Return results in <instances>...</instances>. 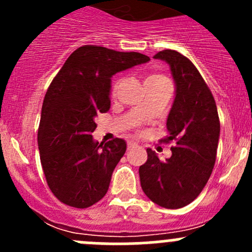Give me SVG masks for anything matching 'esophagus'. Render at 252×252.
<instances>
[{
    "mask_svg": "<svg viewBox=\"0 0 252 252\" xmlns=\"http://www.w3.org/2000/svg\"><path fill=\"white\" fill-rule=\"evenodd\" d=\"M134 146H136L135 142H134V141H129L128 142V150L131 149V147H134Z\"/></svg>",
    "mask_w": 252,
    "mask_h": 252,
    "instance_id": "esophagus-1",
    "label": "esophagus"
}]
</instances>
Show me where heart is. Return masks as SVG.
Returning <instances> with one entry per match:
<instances>
[{"label":"heart","mask_w":252,"mask_h":252,"mask_svg":"<svg viewBox=\"0 0 252 252\" xmlns=\"http://www.w3.org/2000/svg\"><path fill=\"white\" fill-rule=\"evenodd\" d=\"M121 81H122L121 78H117V79H114L113 83H112L111 93H112V95H113V96L116 95L117 90H118L119 85H121ZM164 81H169V80L166 77H164V75L158 74V73H151V74L147 75L146 79H145V85H146V86L156 85V84L164 83Z\"/></svg>","instance_id":"heart-1"}]
</instances>
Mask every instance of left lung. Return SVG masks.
Here are the masks:
<instances>
[{"mask_svg": "<svg viewBox=\"0 0 252 252\" xmlns=\"http://www.w3.org/2000/svg\"><path fill=\"white\" fill-rule=\"evenodd\" d=\"M171 67L175 97L167 118L172 156L162 162L147 149L139 168L142 191L164 208H180L194 201L210 179L217 155L220 124L212 93L191 61L174 50L154 56Z\"/></svg>", "mask_w": 252, "mask_h": 252, "instance_id": "1", "label": "left lung"}]
</instances>
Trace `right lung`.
Returning <instances> with one entry per match:
<instances>
[{
  "mask_svg": "<svg viewBox=\"0 0 252 252\" xmlns=\"http://www.w3.org/2000/svg\"><path fill=\"white\" fill-rule=\"evenodd\" d=\"M149 61L139 52L85 45L68 57L48 86L37 144L48 188L61 202L86 208L106 195L126 144L118 138L106 144L94 140L95 118L111 107V78Z\"/></svg>",
  "mask_w": 252,
  "mask_h": 252,
  "instance_id": "obj_1",
  "label": "right lung"
}]
</instances>
